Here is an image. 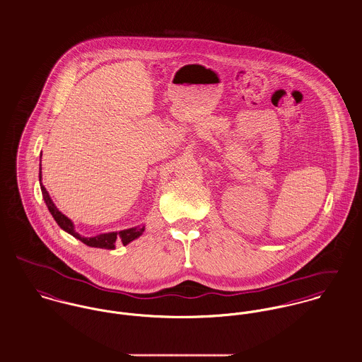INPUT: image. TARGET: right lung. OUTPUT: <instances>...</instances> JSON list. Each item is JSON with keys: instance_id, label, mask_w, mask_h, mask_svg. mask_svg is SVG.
<instances>
[{"instance_id": "1", "label": "right lung", "mask_w": 362, "mask_h": 362, "mask_svg": "<svg viewBox=\"0 0 362 362\" xmlns=\"http://www.w3.org/2000/svg\"><path fill=\"white\" fill-rule=\"evenodd\" d=\"M42 165V164H40ZM39 178L42 181V167L39 171ZM40 188H42V194H43V199L46 202V205L49 207L50 213L54 217V220L57 221V224L66 231L68 234L74 235L75 238H78L79 241H82L83 244H86L88 247H93V248H103V250H114L115 248V241H121L124 245L129 244L131 241L139 238L144 231H145V226H138V227H132V228H127L122 231H112V233H105V234H99L96 237H82L81 234H78L75 231L74 223L64 214L61 213L57 206L54 205V202L47 192V189L45 188V185L40 182Z\"/></svg>"}]
</instances>
